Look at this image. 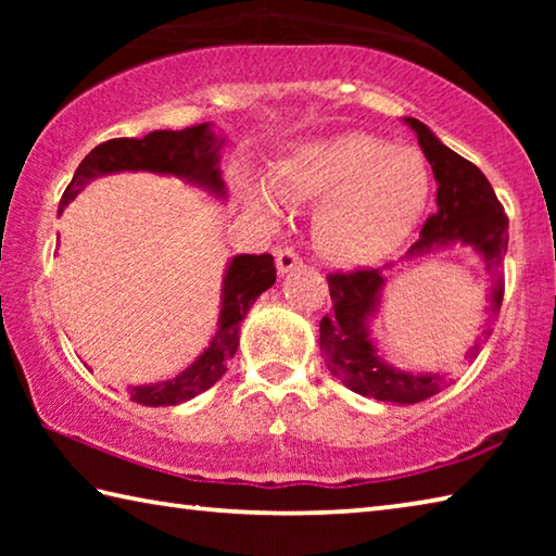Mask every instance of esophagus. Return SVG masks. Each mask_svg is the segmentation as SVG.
<instances>
[{"mask_svg": "<svg viewBox=\"0 0 556 556\" xmlns=\"http://www.w3.org/2000/svg\"><path fill=\"white\" fill-rule=\"evenodd\" d=\"M275 260H277V271H279V275H287V271H291V269L301 265L296 250L289 248V244L275 250Z\"/></svg>", "mask_w": 556, "mask_h": 556, "instance_id": "1", "label": "esophagus"}]
</instances>
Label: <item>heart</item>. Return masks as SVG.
<instances>
[{
    "instance_id": "b5f03b06",
    "label": "heart",
    "mask_w": 556,
    "mask_h": 556,
    "mask_svg": "<svg viewBox=\"0 0 556 556\" xmlns=\"http://www.w3.org/2000/svg\"><path fill=\"white\" fill-rule=\"evenodd\" d=\"M429 191V166L417 149L348 131L296 147L277 164L275 181L250 188V203L271 218L287 203H318L316 248L341 265H365L407 238Z\"/></svg>"
}]
</instances>
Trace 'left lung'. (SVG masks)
Segmentation results:
<instances>
[{
  "label": "left lung",
  "instance_id": "1",
  "mask_svg": "<svg viewBox=\"0 0 556 556\" xmlns=\"http://www.w3.org/2000/svg\"><path fill=\"white\" fill-rule=\"evenodd\" d=\"M407 125L417 131L437 178V213L429 215L409 255H425L431 248L464 242L481 255L488 275L493 279L491 312L497 314L503 304V262L507 252V215L488 184L481 168L470 164L446 144H441L425 122L407 117ZM384 277L380 269L333 271L328 275L333 314L321 318V345L326 368L345 388L392 404H414L434 397L451 382L448 375L404 372L392 368L375 351L368 331V318L380 304ZM491 336V331H485ZM481 345V343H478ZM473 345V351H478Z\"/></svg>",
  "mask_w": 556,
  "mask_h": 556
}]
</instances>
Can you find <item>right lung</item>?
<instances>
[{
	"mask_svg": "<svg viewBox=\"0 0 556 556\" xmlns=\"http://www.w3.org/2000/svg\"><path fill=\"white\" fill-rule=\"evenodd\" d=\"M220 144L223 139L213 135L208 122L178 131L156 129L142 139H108V142L92 149L80 166L75 168L68 188L63 191L59 213L92 178L115 172L172 174L186 178L188 184L208 188L215 195H225L218 168ZM275 279L277 267L271 255L232 257L223 279L220 321L211 345L176 378L127 388V397L137 404H144V407H172V404H181L213 388L228 370V361L238 351L242 318L248 316L250 306L255 304L262 291L275 285Z\"/></svg>",
	"mask_w": 556,
	"mask_h": 556,
	"instance_id": "add662e5",
	"label": "right lung"
}]
</instances>
